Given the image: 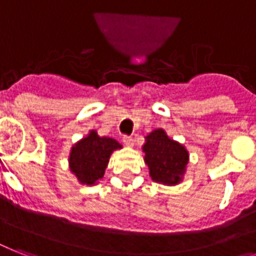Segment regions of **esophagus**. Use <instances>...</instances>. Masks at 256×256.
Instances as JSON below:
<instances>
[{
  "label": "esophagus",
  "instance_id": "obj_1",
  "mask_svg": "<svg viewBox=\"0 0 256 256\" xmlns=\"http://www.w3.org/2000/svg\"><path fill=\"white\" fill-rule=\"evenodd\" d=\"M124 144H126V146H130V148H132V146H134V138H132V136H124Z\"/></svg>",
  "mask_w": 256,
  "mask_h": 256
}]
</instances>
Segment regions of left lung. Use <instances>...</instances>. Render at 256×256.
Segmentation results:
<instances>
[{
	"label": "left lung",
	"mask_w": 256,
	"mask_h": 256,
	"mask_svg": "<svg viewBox=\"0 0 256 256\" xmlns=\"http://www.w3.org/2000/svg\"><path fill=\"white\" fill-rule=\"evenodd\" d=\"M146 140L144 146V160L152 178L156 182L168 184L178 183L188 160L186 148L170 140L162 128L150 132Z\"/></svg>",
	"instance_id": "1"
}]
</instances>
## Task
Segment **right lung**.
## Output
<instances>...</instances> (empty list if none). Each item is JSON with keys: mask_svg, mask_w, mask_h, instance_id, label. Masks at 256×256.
<instances>
[{"mask_svg": "<svg viewBox=\"0 0 256 256\" xmlns=\"http://www.w3.org/2000/svg\"><path fill=\"white\" fill-rule=\"evenodd\" d=\"M116 148H120L116 140L98 136L96 132H92L72 148L70 168L80 182L94 184L104 176L108 158Z\"/></svg>", "mask_w": 256, "mask_h": 256, "instance_id": "obj_1", "label": "right lung"}]
</instances>
